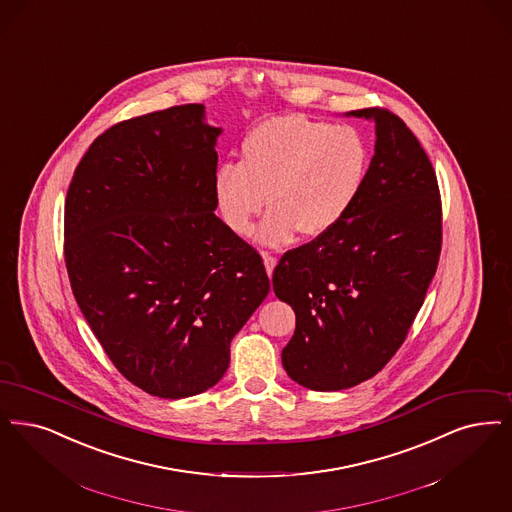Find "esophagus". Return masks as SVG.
I'll return each instance as SVG.
<instances>
[{
    "mask_svg": "<svg viewBox=\"0 0 512 512\" xmlns=\"http://www.w3.org/2000/svg\"><path fill=\"white\" fill-rule=\"evenodd\" d=\"M263 259H265V268L266 272H268V276H272V272H274V266L278 263V259L274 257V255H270L268 251L263 253Z\"/></svg>",
    "mask_w": 512,
    "mask_h": 512,
    "instance_id": "34e87169",
    "label": "esophagus"
}]
</instances>
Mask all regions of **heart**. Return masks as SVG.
<instances>
[{
  "label": "heart",
  "mask_w": 512,
  "mask_h": 512,
  "mask_svg": "<svg viewBox=\"0 0 512 512\" xmlns=\"http://www.w3.org/2000/svg\"><path fill=\"white\" fill-rule=\"evenodd\" d=\"M368 169V144L354 127L274 116L249 131L240 164L217 169L215 204L225 225L247 236L266 196L259 238L268 246L287 244L295 232L320 238L347 217Z\"/></svg>",
  "instance_id": "heart-1"
}]
</instances>
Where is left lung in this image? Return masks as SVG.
Returning <instances> with one entry per match:
<instances>
[{
  "label": "left lung",
  "mask_w": 512,
  "mask_h": 512,
  "mask_svg": "<svg viewBox=\"0 0 512 512\" xmlns=\"http://www.w3.org/2000/svg\"><path fill=\"white\" fill-rule=\"evenodd\" d=\"M358 200L328 234L289 249L272 274L297 328L282 350L287 375L312 390L354 387L377 375L408 337L442 249L434 167L408 125L387 108Z\"/></svg>",
  "instance_id": "8db88e82"
}]
</instances>
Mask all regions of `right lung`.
<instances>
[{"label":"right lung","instance_id":"add662e5","mask_svg":"<svg viewBox=\"0 0 512 512\" xmlns=\"http://www.w3.org/2000/svg\"><path fill=\"white\" fill-rule=\"evenodd\" d=\"M221 129L202 104L123 120L83 154L64 202L72 293L123 377L160 398L219 383L270 291L263 257L213 213Z\"/></svg>","mask_w":512,"mask_h":512}]
</instances>
